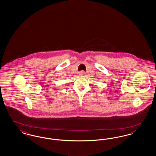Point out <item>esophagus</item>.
Wrapping results in <instances>:
<instances>
[{
	"mask_svg": "<svg viewBox=\"0 0 156 156\" xmlns=\"http://www.w3.org/2000/svg\"><path fill=\"white\" fill-rule=\"evenodd\" d=\"M86 74V73H85V71H81L80 73V75H81V76H84V75H85Z\"/></svg>",
	"mask_w": 156,
	"mask_h": 156,
	"instance_id": "esophagus-1",
	"label": "esophagus"
}]
</instances>
